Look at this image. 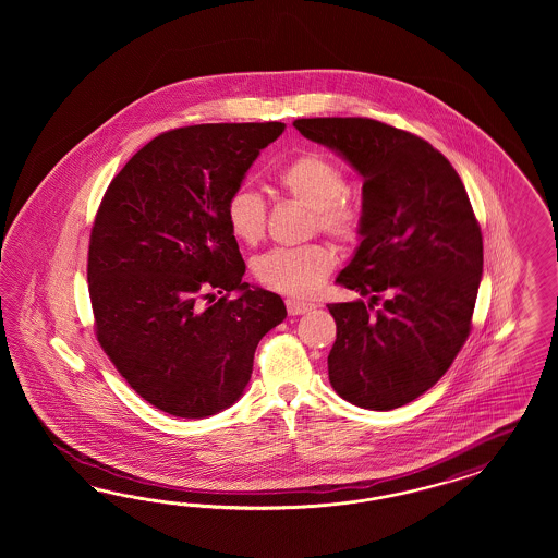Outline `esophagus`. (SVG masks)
<instances>
[{"instance_id": "obj_1", "label": "esophagus", "mask_w": 558, "mask_h": 558, "mask_svg": "<svg viewBox=\"0 0 558 558\" xmlns=\"http://www.w3.org/2000/svg\"><path fill=\"white\" fill-rule=\"evenodd\" d=\"M313 308H315V304L303 303V301H296V299H288L287 301L288 315H304Z\"/></svg>"}]
</instances>
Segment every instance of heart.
Instances as JSON below:
<instances>
[{"mask_svg":"<svg viewBox=\"0 0 558 558\" xmlns=\"http://www.w3.org/2000/svg\"><path fill=\"white\" fill-rule=\"evenodd\" d=\"M278 184L290 198L313 208L317 227L339 243H354L362 231V217L345 194V175L322 153H303L278 173ZM225 217L231 233L255 245L266 233V203L250 190L236 187L227 198ZM336 266V255L327 245L280 247L255 262V276L264 287L292 294L311 296L322 288Z\"/></svg>","mask_w":558,"mask_h":558,"instance_id":"heart-1","label":"heart"}]
</instances>
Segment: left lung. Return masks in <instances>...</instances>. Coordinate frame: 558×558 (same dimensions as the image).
Returning <instances> with one entry per match:
<instances>
[{
  "instance_id": "8db88e82",
  "label": "left lung",
  "mask_w": 558,
  "mask_h": 558,
  "mask_svg": "<svg viewBox=\"0 0 558 558\" xmlns=\"http://www.w3.org/2000/svg\"><path fill=\"white\" fill-rule=\"evenodd\" d=\"M301 135L362 175V231L341 287L368 302L327 304V357L341 399L407 405L450 368L471 333L483 235L457 169L427 141L372 119H299Z\"/></svg>"
}]
</instances>
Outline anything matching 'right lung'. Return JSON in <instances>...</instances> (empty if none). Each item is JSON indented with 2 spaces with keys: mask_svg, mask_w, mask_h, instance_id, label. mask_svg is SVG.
Here are the masks:
<instances>
[{
  "mask_svg": "<svg viewBox=\"0 0 558 558\" xmlns=\"http://www.w3.org/2000/svg\"><path fill=\"white\" fill-rule=\"evenodd\" d=\"M282 122L194 124L155 136L101 198L87 287L101 350L147 403L201 420L233 405L284 301L243 282L225 217ZM240 296L229 302L226 296ZM217 293H225L215 302Z\"/></svg>",
  "mask_w": 558,
  "mask_h": 558,
  "instance_id": "obj_1",
  "label": "right lung"
}]
</instances>
